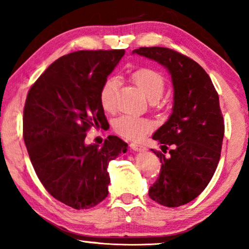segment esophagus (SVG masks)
Returning a JSON list of instances; mask_svg holds the SVG:
<instances>
[{
    "instance_id": "obj_1",
    "label": "esophagus",
    "mask_w": 249,
    "mask_h": 249,
    "mask_svg": "<svg viewBox=\"0 0 249 249\" xmlns=\"http://www.w3.org/2000/svg\"><path fill=\"white\" fill-rule=\"evenodd\" d=\"M130 147L131 149H134L136 152H144L146 151V147L144 145H141V144H136V142H132L130 144Z\"/></svg>"
}]
</instances>
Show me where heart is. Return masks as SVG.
<instances>
[{"label":"heart","instance_id":"obj_1","mask_svg":"<svg viewBox=\"0 0 249 249\" xmlns=\"http://www.w3.org/2000/svg\"><path fill=\"white\" fill-rule=\"evenodd\" d=\"M132 81L139 90L145 95L148 101L158 102L164 93L165 81L161 73L158 71L142 68L132 73ZM118 81L115 78H108L101 88L100 101L105 111H112L115 107V98H117ZM113 128L117 134L122 137L138 141L152 130V124L142 118L132 117V115H121L115 119Z\"/></svg>","mask_w":249,"mask_h":249}]
</instances>
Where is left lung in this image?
Wrapping results in <instances>:
<instances>
[{"label":"left lung","mask_w":249,"mask_h":249,"mask_svg":"<svg viewBox=\"0 0 249 249\" xmlns=\"http://www.w3.org/2000/svg\"><path fill=\"white\" fill-rule=\"evenodd\" d=\"M132 54L164 67L173 86L172 113L153 135L163 153L152 149L162 165L148 195L163 206L185 205L206 188L219 163L224 136L219 95L209 74L190 57L156 46Z\"/></svg>","instance_id":"left-lung-1"}]
</instances>
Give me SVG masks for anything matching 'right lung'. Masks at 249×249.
Listing matches in <instances>:
<instances>
[{
	"mask_svg": "<svg viewBox=\"0 0 249 249\" xmlns=\"http://www.w3.org/2000/svg\"><path fill=\"white\" fill-rule=\"evenodd\" d=\"M124 50L78 51L44 71L27 95L23 139L35 172L54 198L86 210L107 196L108 162L128 145L108 136L103 145L85 142L90 127L107 124L101 88Z\"/></svg>",
	"mask_w": 249,
	"mask_h": 249,
	"instance_id": "obj_1",
	"label": "right lung"
}]
</instances>
